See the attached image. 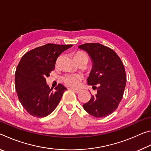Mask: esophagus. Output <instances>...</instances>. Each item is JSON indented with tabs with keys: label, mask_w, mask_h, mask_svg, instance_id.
<instances>
[{
	"label": "esophagus",
	"mask_w": 151,
	"mask_h": 151,
	"mask_svg": "<svg viewBox=\"0 0 151 151\" xmlns=\"http://www.w3.org/2000/svg\"><path fill=\"white\" fill-rule=\"evenodd\" d=\"M71 90H72L73 92H75L76 93H79L81 92L80 89H75V88H71Z\"/></svg>",
	"instance_id": "obj_1"
}]
</instances>
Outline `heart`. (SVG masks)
I'll return each instance as SVG.
<instances>
[{"instance_id":"obj_1","label":"heart","mask_w":151,"mask_h":151,"mask_svg":"<svg viewBox=\"0 0 151 151\" xmlns=\"http://www.w3.org/2000/svg\"><path fill=\"white\" fill-rule=\"evenodd\" d=\"M74 59L76 61L85 60L88 62V57L86 54L83 52H77L74 55ZM83 78V76L78 74H73V75H67L64 76L63 80L66 85L70 87H76L78 86L81 81Z\"/></svg>"}]
</instances>
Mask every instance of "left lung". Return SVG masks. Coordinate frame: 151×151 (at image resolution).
<instances>
[{
  "label": "left lung",
  "mask_w": 151,
  "mask_h": 151,
  "mask_svg": "<svg viewBox=\"0 0 151 151\" xmlns=\"http://www.w3.org/2000/svg\"><path fill=\"white\" fill-rule=\"evenodd\" d=\"M78 48L91 58L92 69L87 83L97 89L83 109L97 118L109 116L116 109L123 96L127 82L123 64L113 50L99 43H86Z\"/></svg>",
  "instance_id": "left-lung-1"
}]
</instances>
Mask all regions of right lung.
Listing matches in <instances>:
<instances>
[{
	"label": "right lung",
	"instance_id": "add662e5",
	"mask_svg": "<svg viewBox=\"0 0 151 151\" xmlns=\"http://www.w3.org/2000/svg\"><path fill=\"white\" fill-rule=\"evenodd\" d=\"M72 46L47 44L30 50L20 59L15 73V88L20 103L32 116H47L59 103L67 88L58 84L53 92L46 78L55 69L58 56Z\"/></svg>",
	"mask_w": 151,
	"mask_h": 151
}]
</instances>
